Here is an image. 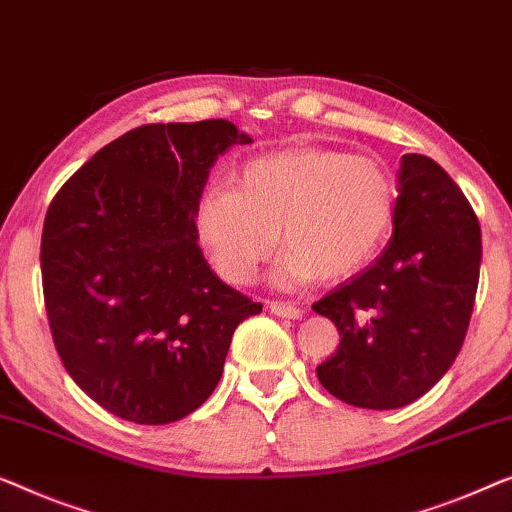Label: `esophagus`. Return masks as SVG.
I'll use <instances>...</instances> for the list:
<instances>
[{"label":"esophagus","instance_id":"34e87169","mask_svg":"<svg viewBox=\"0 0 512 512\" xmlns=\"http://www.w3.org/2000/svg\"><path fill=\"white\" fill-rule=\"evenodd\" d=\"M270 311L274 316H279V318H300L302 316V311H300V307H295V305H288V302H270Z\"/></svg>","mask_w":512,"mask_h":512}]
</instances>
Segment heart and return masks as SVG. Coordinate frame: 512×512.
<instances>
[{
	"mask_svg": "<svg viewBox=\"0 0 512 512\" xmlns=\"http://www.w3.org/2000/svg\"><path fill=\"white\" fill-rule=\"evenodd\" d=\"M397 182L365 154L300 147L249 161L233 189L207 191L194 207V233L221 279L249 284L274 244L286 249L279 284L342 281L360 272L388 238Z\"/></svg>",
	"mask_w": 512,
	"mask_h": 512,
	"instance_id": "1",
	"label": "heart"
}]
</instances>
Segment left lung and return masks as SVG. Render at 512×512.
<instances>
[{"label":"left lung","instance_id":"obj_1","mask_svg":"<svg viewBox=\"0 0 512 512\" xmlns=\"http://www.w3.org/2000/svg\"><path fill=\"white\" fill-rule=\"evenodd\" d=\"M397 194L383 254L311 305L342 337L316 367L318 381L342 402L374 411L416 402L448 372L483 261L476 214L436 161L404 154Z\"/></svg>","mask_w":512,"mask_h":512}]
</instances>
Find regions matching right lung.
I'll list each match as a JSON object with an SVG mask.
<instances>
[{"mask_svg": "<svg viewBox=\"0 0 512 512\" xmlns=\"http://www.w3.org/2000/svg\"><path fill=\"white\" fill-rule=\"evenodd\" d=\"M247 143L228 120L145 124L96 152L48 207L53 342L80 390L117 418L166 425L194 413L235 328L261 314L210 270L194 233L212 166Z\"/></svg>", "mask_w": 512, "mask_h": 512, "instance_id": "obj_1", "label": "right lung"}]
</instances>
